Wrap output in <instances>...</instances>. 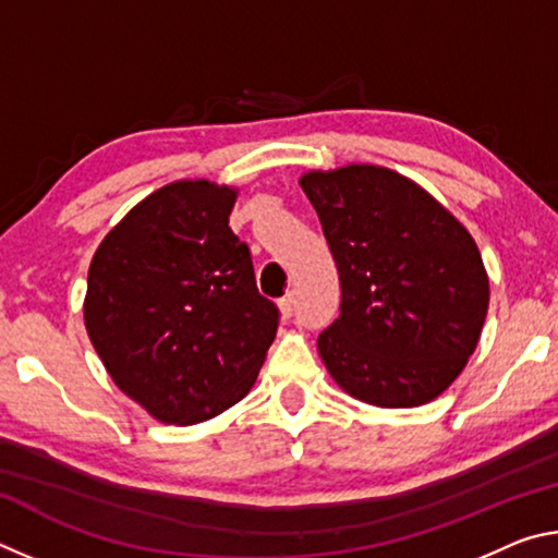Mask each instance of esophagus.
<instances>
[{
  "label": "esophagus",
  "instance_id": "esophagus-1",
  "mask_svg": "<svg viewBox=\"0 0 558 558\" xmlns=\"http://www.w3.org/2000/svg\"><path fill=\"white\" fill-rule=\"evenodd\" d=\"M278 310H280V315L282 317H292V313H295V295H292V292H288L286 298L282 300H278Z\"/></svg>",
  "mask_w": 558,
  "mask_h": 558
}]
</instances>
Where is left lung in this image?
Masks as SVG:
<instances>
[{"instance_id":"left-lung-1","label":"left lung","mask_w":558,"mask_h":558,"mask_svg":"<svg viewBox=\"0 0 558 558\" xmlns=\"http://www.w3.org/2000/svg\"><path fill=\"white\" fill-rule=\"evenodd\" d=\"M342 280L317 339L344 393L379 409L438 399L483 335L489 278L475 239L413 179L379 165L300 177Z\"/></svg>"}]
</instances>
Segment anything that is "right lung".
Returning <instances> with one entry per match:
<instances>
[{"mask_svg":"<svg viewBox=\"0 0 558 558\" xmlns=\"http://www.w3.org/2000/svg\"><path fill=\"white\" fill-rule=\"evenodd\" d=\"M239 186L177 179L132 206L93 253L83 323L118 389L167 426L248 396L278 310L229 229Z\"/></svg>","mask_w":558,"mask_h":558,"instance_id":"obj_1","label":"right lung"}]
</instances>
